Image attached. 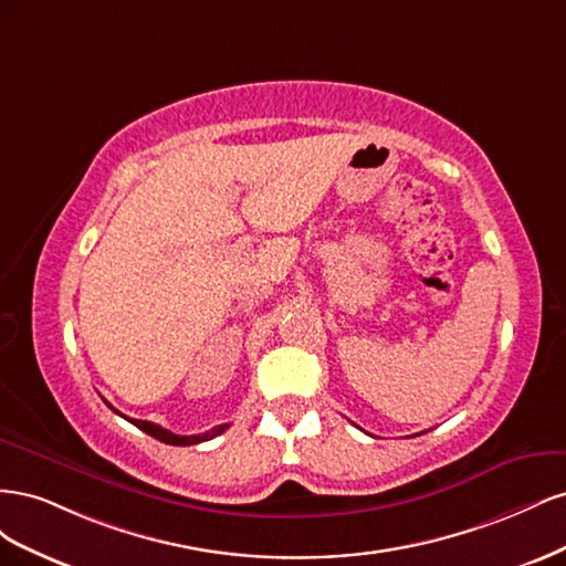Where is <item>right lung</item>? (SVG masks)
Instances as JSON below:
<instances>
[{
    "label": "right lung",
    "mask_w": 566,
    "mask_h": 566,
    "mask_svg": "<svg viewBox=\"0 0 566 566\" xmlns=\"http://www.w3.org/2000/svg\"><path fill=\"white\" fill-rule=\"evenodd\" d=\"M108 403V401H106ZM111 406V403H108ZM113 408V406H111ZM115 410V408H113ZM117 416H123L119 413V410H115ZM125 420H129L134 427H139L142 432H146V434H150V437H156L158 441H163V443H169V447H191V443H200V441H208V439H212V437H217V434H221L227 430L229 424H219V427H214L212 432H208V434H196V437H179V434H175V432H169V430H165V427H160V424H153V422H148V420H134V418H127V416H123Z\"/></svg>",
    "instance_id": "obj_1"
}]
</instances>
